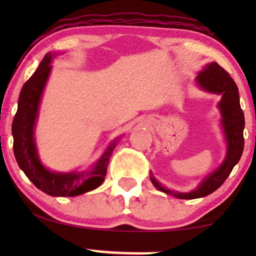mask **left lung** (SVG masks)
Masks as SVG:
<instances>
[{
    "mask_svg": "<svg viewBox=\"0 0 256 256\" xmlns=\"http://www.w3.org/2000/svg\"><path fill=\"white\" fill-rule=\"evenodd\" d=\"M197 84L202 90L210 93L222 94V98L218 104L222 112V126L227 142L226 158L214 172L202 182L200 185L191 192H174L162 186L155 178L150 177L157 190L166 192L172 197L180 199H196L211 194L222 186L226 178L232 172L233 168L240 160L244 152V115L240 107L239 90L230 76L216 62L206 65L197 76Z\"/></svg>",
    "mask_w": 256,
    "mask_h": 256,
    "instance_id": "1",
    "label": "left lung"
}]
</instances>
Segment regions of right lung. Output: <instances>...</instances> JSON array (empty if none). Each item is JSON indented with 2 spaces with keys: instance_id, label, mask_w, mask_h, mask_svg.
<instances>
[{
  "instance_id": "add662e5",
  "label": "right lung",
  "mask_w": 256,
  "mask_h": 256,
  "mask_svg": "<svg viewBox=\"0 0 256 256\" xmlns=\"http://www.w3.org/2000/svg\"><path fill=\"white\" fill-rule=\"evenodd\" d=\"M51 52L45 54L36 72L24 84L18 99V108L12 121L14 154L20 169L32 182L34 186L54 197H74L99 188L104 180L110 156L113 152L116 141L106 149L101 158L92 170L82 172H52L48 170L38 158L34 143V129L38 114L40 98L45 84L51 71Z\"/></svg>"
}]
</instances>
